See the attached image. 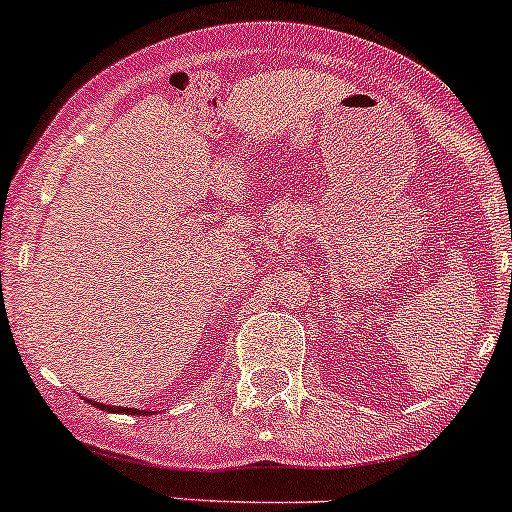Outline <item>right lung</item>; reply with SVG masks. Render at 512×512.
I'll return each mask as SVG.
<instances>
[{
    "instance_id": "add662e5",
    "label": "right lung",
    "mask_w": 512,
    "mask_h": 512,
    "mask_svg": "<svg viewBox=\"0 0 512 512\" xmlns=\"http://www.w3.org/2000/svg\"><path fill=\"white\" fill-rule=\"evenodd\" d=\"M91 406L101 411H111V414H131V416H143V414H153V411H143V409H128V406H108V404H98V401H89Z\"/></svg>"
}]
</instances>
